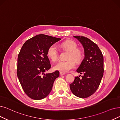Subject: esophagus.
I'll return each instance as SVG.
<instances>
[{
    "instance_id": "esophagus-1",
    "label": "esophagus",
    "mask_w": 120,
    "mask_h": 120,
    "mask_svg": "<svg viewBox=\"0 0 120 120\" xmlns=\"http://www.w3.org/2000/svg\"><path fill=\"white\" fill-rule=\"evenodd\" d=\"M60 76H63V75H65V74L64 73H63V72H60Z\"/></svg>"
}]
</instances>
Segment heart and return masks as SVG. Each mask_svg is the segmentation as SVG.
<instances>
[{
  "label": "heart",
  "instance_id": "obj_1",
  "mask_svg": "<svg viewBox=\"0 0 120 120\" xmlns=\"http://www.w3.org/2000/svg\"><path fill=\"white\" fill-rule=\"evenodd\" d=\"M60 46L70 51L68 59L70 60L59 61L55 65L54 69L61 72H68L75 68L76 64L74 59L77 63H80L82 60L84 56V52L83 50L77 48L78 46L76 43L71 40L63 42L60 44ZM47 55L52 61L55 62L58 60L59 51L55 44H52L48 48Z\"/></svg>",
  "mask_w": 120,
  "mask_h": 120
}]
</instances>
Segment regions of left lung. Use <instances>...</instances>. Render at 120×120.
Instances as JSON below:
<instances>
[{
	"instance_id": "obj_1",
	"label": "left lung",
	"mask_w": 120,
	"mask_h": 120,
	"mask_svg": "<svg viewBox=\"0 0 120 120\" xmlns=\"http://www.w3.org/2000/svg\"><path fill=\"white\" fill-rule=\"evenodd\" d=\"M74 37L83 45L85 58L77 70V72L83 74L82 78L75 77L70 88L76 96L87 98L96 92L101 82L104 72L103 56L98 46L87 37Z\"/></svg>"
}]
</instances>
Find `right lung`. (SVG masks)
<instances>
[{"mask_svg": "<svg viewBox=\"0 0 120 120\" xmlns=\"http://www.w3.org/2000/svg\"><path fill=\"white\" fill-rule=\"evenodd\" d=\"M61 39L39 34L25 42L18 57L17 73L20 83L28 97L40 100L52 90L59 71L44 74L51 65L47 55L48 48Z\"/></svg>", "mask_w": 120, "mask_h": 120, "instance_id": "1", "label": "right lung"}]
</instances>
